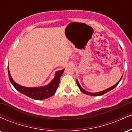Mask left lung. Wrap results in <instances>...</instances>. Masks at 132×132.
I'll return each mask as SVG.
<instances>
[{"instance_id":"obj_1","label":"left lung","mask_w":132,"mask_h":132,"mask_svg":"<svg viewBox=\"0 0 132 132\" xmlns=\"http://www.w3.org/2000/svg\"><path fill=\"white\" fill-rule=\"evenodd\" d=\"M122 78H121L120 79V81H119V82H118L116 84H115L114 86H112L111 87H109V88H108V89H105V90H103V91L99 92H96V93H92V92H89L86 91V90H84V89H83L82 88V87H81V86H80V84H79V82H78V81H76V82H77V84H78V86L80 90H81V91L83 92V93H84V94H87V95H93V96H99V95H103V94H105L106 92H107L110 91V90H111L112 89H114L115 87H116V86H117L118 84H119V82L120 81V80L122 79Z\"/></svg>"}]
</instances>
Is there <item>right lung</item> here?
Returning <instances> with one entry per match:
<instances>
[{
  "mask_svg": "<svg viewBox=\"0 0 132 132\" xmlns=\"http://www.w3.org/2000/svg\"><path fill=\"white\" fill-rule=\"evenodd\" d=\"M64 71V69H62L61 71H57L56 72L54 78L48 85L46 86L42 87H26L20 86L19 84H16L15 82L13 81L10 75V72H9L8 68L9 79H10L13 87L18 91L21 92L23 94L27 95L31 99L36 100H43L47 99V98L52 96L55 93L59 86V84H60V78L63 75Z\"/></svg>",
  "mask_w": 132,
  "mask_h": 132,
  "instance_id": "add662e5",
  "label": "right lung"
}]
</instances>
